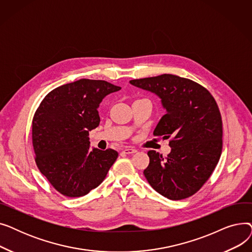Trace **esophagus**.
<instances>
[{
	"instance_id": "obj_1",
	"label": "esophagus",
	"mask_w": 252,
	"mask_h": 252,
	"mask_svg": "<svg viewBox=\"0 0 252 252\" xmlns=\"http://www.w3.org/2000/svg\"><path fill=\"white\" fill-rule=\"evenodd\" d=\"M136 152H137V150L134 148H126L123 150V153H125V154H133Z\"/></svg>"
}]
</instances>
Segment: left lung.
<instances>
[{
	"instance_id": "8db88e82",
	"label": "left lung",
	"mask_w": 252,
	"mask_h": 252,
	"mask_svg": "<svg viewBox=\"0 0 252 252\" xmlns=\"http://www.w3.org/2000/svg\"><path fill=\"white\" fill-rule=\"evenodd\" d=\"M129 83L155 93L166 109L153 135L170 139L171 151L162 157L149 150L145 178L156 192L170 200L194 195L213 175L222 149V122L215 98L200 84L175 74Z\"/></svg>"
}]
</instances>
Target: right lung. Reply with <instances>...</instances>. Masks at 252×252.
I'll list each match as a JSON object with an SVG mask.
<instances>
[{"label": "right lung", "mask_w": 252, "mask_h": 252, "mask_svg": "<svg viewBox=\"0 0 252 252\" xmlns=\"http://www.w3.org/2000/svg\"><path fill=\"white\" fill-rule=\"evenodd\" d=\"M121 90L106 81L82 78L52 90L32 118V146L39 171L66 197H81L104 181L118 152L90 149L89 131L100 124L97 108Z\"/></svg>", "instance_id": "1"}]
</instances>
